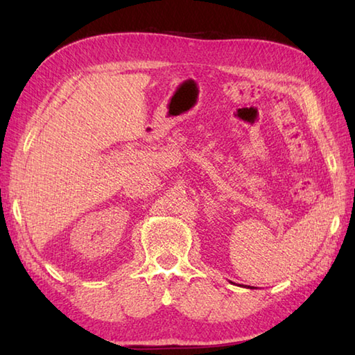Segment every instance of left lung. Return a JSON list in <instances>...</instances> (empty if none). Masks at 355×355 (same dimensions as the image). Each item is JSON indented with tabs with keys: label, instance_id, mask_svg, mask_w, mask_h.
I'll list each match as a JSON object with an SVG mask.
<instances>
[{
	"label": "left lung",
	"instance_id": "8db88e82",
	"mask_svg": "<svg viewBox=\"0 0 355 355\" xmlns=\"http://www.w3.org/2000/svg\"><path fill=\"white\" fill-rule=\"evenodd\" d=\"M248 288H250V286H248Z\"/></svg>",
	"mask_w": 355,
	"mask_h": 355
}]
</instances>
